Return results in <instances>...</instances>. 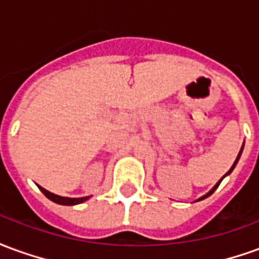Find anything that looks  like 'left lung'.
<instances>
[{"label":"left lung","instance_id":"left-lung-1","mask_svg":"<svg viewBox=\"0 0 259 259\" xmlns=\"http://www.w3.org/2000/svg\"><path fill=\"white\" fill-rule=\"evenodd\" d=\"M243 148H244V144H243V146H241V150H240V152H239V155H237V158H236V161H234V163H233V165H232V168L229 169L228 172H226V175H225V176H223L222 179L219 180V182H218L217 185L213 186V187H212L211 190L208 191V193H206V194H205V195H202V197H200V198H198V200H197V201H201V200H204V198H206V197H209V195H211V194H212V193H213V191L217 190V189H218V186L221 185V182H222V180H223V179H225V178H226V176H228V175H230V174H232V170H233V169H234V168H236V165H237V162H239V159H240V157H241V152H243Z\"/></svg>","mask_w":259,"mask_h":259}]
</instances>
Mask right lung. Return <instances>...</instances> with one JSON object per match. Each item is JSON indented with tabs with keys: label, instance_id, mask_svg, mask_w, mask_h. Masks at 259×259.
I'll return each instance as SVG.
<instances>
[{
	"label": "right lung",
	"instance_id": "add662e5",
	"mask_svg": "<svg viewBox=\"0 0 259 259\" xmlns=\"http://www.w3.org/2000/svg\"><path fill=\"white\" fill-rule=\"evenodd\" d=\"M38 189L41 190L42 194L46 195L48 200L54 201V202H57V204H61V205H77V204H81V202H84V201H87L90 198V195H87V197H80V198H70V197H62V195L54 194L51 191L42 189L41 186H38Z\"/></svg>",
	"mask_w": 259,
	"mask_h": 259
}]
</instances>
